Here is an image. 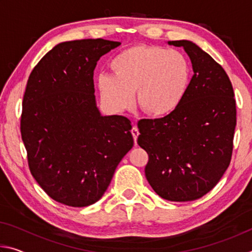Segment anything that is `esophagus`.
<instances>
[{
  "instance_id": "obj_1",
  "label": "esophagus",
  "mask_w": 252,
  "mask_h": 252,
  "mask_svg": "<svg viewBox=\"0 0 252 252\" xmlns=\"http://www.w3.org/2000/svg\"><path fill=\"white\" fill-rule=\"evenodd\" d=\"M131 133H132V136H133V139H134V144H136V139H138V136H139V129L136 126H133L131 129Z\"/></svg>"
}]
</instances>
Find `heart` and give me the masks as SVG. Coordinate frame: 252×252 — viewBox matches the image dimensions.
<instances>
[{
	"label": "heart",
	"instance_id": "heart-1",
	"mask_svg": "<svg viewBox=\"0 0 252 252\" xmlns=\"http://www.w3.org/2000/svg\"><path fill=\"white\" fill-rule=\"evenodd\" d=\"M112 76L101 75L102 99L114 110L129 109L136 92V105L147 116H171L185 99L191 67L178 51L159 45H136L119 53L110 63Z\"/></svg>",
	"mask_w": 252,
	"mask_h": 252
}]
</instances>
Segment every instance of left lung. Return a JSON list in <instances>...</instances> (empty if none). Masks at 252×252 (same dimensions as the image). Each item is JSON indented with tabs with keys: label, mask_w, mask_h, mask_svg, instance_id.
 <instances>
[{
	"label": "left lung",
	"mask_w": 252,
	"mask_h": 252,
	"mask_svg": "<svg viewBox=\"0 0 252 252\" xmlns=\"http://www.w3.org/2000/svg\"><path fill=\"white\" fill-rule=\"evenodd\" d=\"M189 55L194 74L171 116L138 122V144L147 151L146 178L169 201H193L228 169L237 123L231 81L223 67L192 42L170 41Z\"/></svg>",
	"instance_id": "left-lung-1"
}]
</instances>
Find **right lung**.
Wrapping results in <instances>:
<instances>
[{
	"label": "right lung",
	"instance_id": "right-lung-1",
	"mask_svg": "<svg viewBox=\"0 0 252 252\" xmlns=\"http://www.w3.org/2000/svg\"><path fill=\"white\" fill-rule=\"evenodd\" d=\"M120 44L103 39L63 42L29 76L21 114L29 168L45 193L65 206L100 200L133 147L129 119L101 116L95 104L96 62Z\"/></svg>",
	"mask_w": 252,
	"mask_h": 252
}]
</instances>
